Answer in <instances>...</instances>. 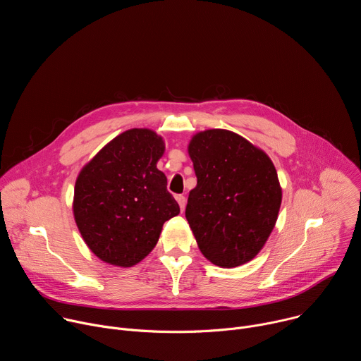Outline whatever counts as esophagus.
Returning <instances> with one entry per match:
<instances>
[{
  "mask_svg": "<svg viewBox=\"0 0 361 361\" xmlns=\"http://www.w3.org/2000/svg\"><path fill=\"white\" fill-rule=\"evenodd\" d=\"M176 200H177V202H178V205H180L181 212H184V209H185V202H187L185 197H184V195H177V197H176Z\"/></svg>",
  "mask_w": 361,
  "mask_h": 361,
  "instance_id": "esophagus-1",
  "label": "esophagus"
}]
</instances>
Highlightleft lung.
Returning <instances> with one entry per match:
<instances>
[{"label":"left lung","mask_w":361,"mask_h":361,"mask_svg":"<svg viewBox=\"0 0 361 361\" xmlns=\"http://www.w3.org/2000/svg\"><path fill=\"white\" fill-rule=\"evenodd\" d=\"M197 185L185 219L202 255L233 269L251 262L269 240L281 205V187L267 154L221 128L200 131L188 144Z\"/></svg>","instance_id":"8db88e82"}]
</instances>
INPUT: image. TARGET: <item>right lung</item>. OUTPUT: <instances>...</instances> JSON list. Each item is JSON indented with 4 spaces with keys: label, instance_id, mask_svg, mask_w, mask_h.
Listing matches in <instances>:
<instances>
[{
    "label": "right lung",
    "instance_id": "1",
    "mask_svg": "<svg viewBox=\"0 0 361 361\" xmlns=\"http://www.w3.org/2000/svg\"><path fill=\"white\" fill-rule=\"evenodd\" d=\"M166 144L148 128H131L102 147L80 171L73 212L99 260L133 267L156 247L163 224L180 213L157 169Z\"/></svg>",
    "mask_w": 361,
    "mask_h": 361
}]
</instances>
